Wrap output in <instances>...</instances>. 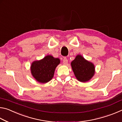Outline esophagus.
I'll list each match as a JSON object with an SVG mask.
<instances>
[{
  "label": "esophagus",
  "instance_id": "34e87169",
  "mask_svg": "<svg viewBox=\"0 0 122 122\" xmlns=\"http://www.w3.org/2000/svg\"><path fill=\"white\" fill-rule=\"evenodd\" d=\"M63 64L64 65H67L68 64V60L66 58L63 59Z\"/></svg>",
  "mask_w": 122,
  "mask_h": 122
}]
</instances>
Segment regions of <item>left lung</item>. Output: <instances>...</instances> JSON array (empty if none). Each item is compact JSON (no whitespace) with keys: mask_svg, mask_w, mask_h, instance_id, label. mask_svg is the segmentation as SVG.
I'll list each match as a JSON object with an SVG mask.
<instances>
[{"mask_svg":"<svg viewBox=\"0 0 122 122\" xmlns=\"http://www.w3.org/2000/svg\"><path fill=\"white\" fill-rule=\"evenodd\" d=\"M71 66L76 77L80 82H86L92 78L95 73V67L81 55H78L71 62Z\"/></svg>","mask_w":122,"mask_h":122,"instance_id":"1","label":"left lung"}]
</instances>
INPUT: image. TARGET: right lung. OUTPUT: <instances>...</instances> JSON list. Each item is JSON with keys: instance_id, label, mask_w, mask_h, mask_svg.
Segmentation results:
<instances>
[{"instance_id": "add662e5", "label": "right lung", "mask_w": 122, "mask_h": 122, "mask_svg": "<svg viewBox=\"0 0 122 122\" xmlns=\"http://www.w3.org/2000/svg\"><path fill=\"white\" fill-rule=\"evenodd\" d=\"M60 62L59 59L54 58L51 55L33 62L30 67L33 76L40 83H47L53 77L55 69Z\"/></svg>"}]
</instances>
